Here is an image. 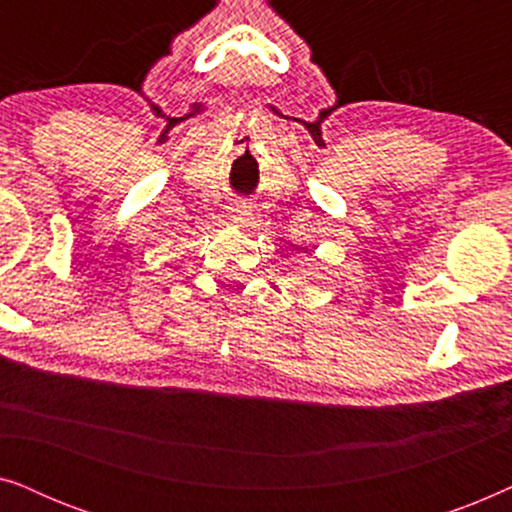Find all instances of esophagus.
Masks as SVG:
<instances>
[{
    "instance_id": "esophagus-1",
    "label": "esophagus",
    "mask_w": 512,
    "mask_h": 512,
    "mask_svg": "<svg viewBox=\"0 0 512 512\" xmlns=\"http://www.w3.org/2000/svg\"><path fill=\"white\" fill-rule=\"evenodd\" d=\"M233 219H235V223H244V219H249V207L244 205V202H235Z\"/></svg>"
}]
</instances>
